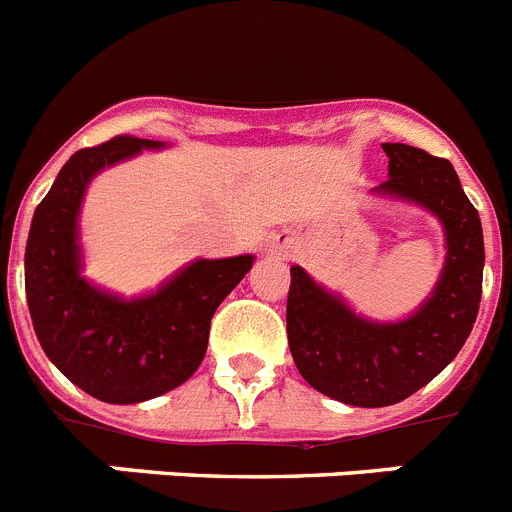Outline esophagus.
<instances>
[{"instance_id":"obj_1","label":"esophagus","mask_w":512,"mask_h":512,"mask_svg":"<svg viewBox=\"0 0 512 512\" xmlns=\"http://www.w3.org/2000/svg\"><path fill=\"white\" fill-rule=\"evenodd\" d=\"M279 248H292V241H289V238H287V241H281Z\"/></svg>"}]
</instances>
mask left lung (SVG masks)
Here are the masks:
<instances>
[{
    "label": "left lung",
    "instance_id": "1",
    "mask_svg": "<svg viewBox=\"0 0 512 512\" xmlns=\"http://www.w3.org/2000/svg\"><path fill=\"white\" fill-rule=\"evenodd\" d=\"M383 152L388 180L378 190L416 200L444 223L449 251L434 297L411 320L373 325L299 266L287 297L289 350L304 381L363 409L409 398L452 363L477 320L485 264L480 215L452 164L409 144H383Z\"/></svg>",
    "mask_w": 512,
    "mask_h": 512
}]
</instances>
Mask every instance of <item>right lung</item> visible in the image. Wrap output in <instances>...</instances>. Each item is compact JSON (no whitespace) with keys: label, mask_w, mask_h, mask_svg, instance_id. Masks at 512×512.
I'll list each match as a JSON object with an SVG mask.
<instances>
[{"label":"right lung","mask_w":512,"mask_h":512,"mask_svg":"<svg viewBox=\"0 0 512 512\" xmlns=\"http://www.w3.org/2000/svg\"><path fill=\"white\" fill-rule=\"evenodd\" d=\"M142 147L159 142L119 134L75 152L37 205L25 251L27 307L42 350L75 386L106 403L147 401L185 383L203 363L215 309L253 264V256L195 261L134 302L81 279L75 218L88 180Z\"/></svg>","instance_id":"obj_1"}]
</instances>
